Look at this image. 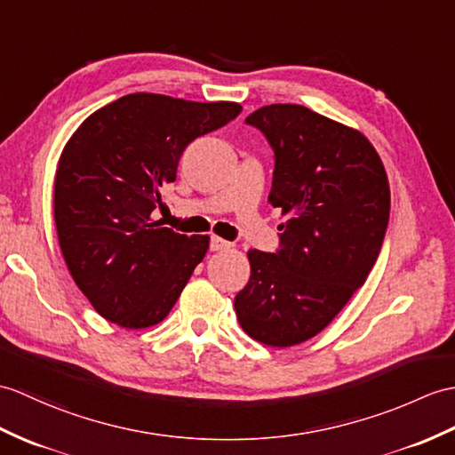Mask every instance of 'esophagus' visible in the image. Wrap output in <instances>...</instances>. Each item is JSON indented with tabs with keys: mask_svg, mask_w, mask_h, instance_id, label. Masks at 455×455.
<instances>
[{
	"mask_svg": "<svg viewBox=\"0 0 455 455\" xmlns=\"http://www.w3.org/2000/svg\"><path fill=\"white\" fill-rule=\"evenodd\" d=\"M211 251H220V250H228L232 244L227 240H223L220 236H211Z\"/></svg>",
	"mask_w": 455,
	"mask_h": 455,
	"instance_id": "obj_1",
	"label": "esophagus"
}]
</instances>
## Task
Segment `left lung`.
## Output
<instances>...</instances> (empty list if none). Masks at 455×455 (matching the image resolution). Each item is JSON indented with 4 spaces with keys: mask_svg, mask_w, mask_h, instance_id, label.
Listing matches in <instances>:
<instances>
[{
    "mask_svg": "<svg viewBox=\"0 0 455 455\" xmlns=\"http://www.w3.org/2000/svg\"><path fill=\"white\" fill-rule=\"evenodd\" d=\"M246 124L275 151L267 202L287 220L281 250H250L251 275L235 299L251 339L292 347L331 323L374 267L389 219V182L374 145L300 104H269Z\"/></svg>",
    "mask_w": 455,
    "mask_h": 455,
    "instance_id": "1",
    "label": "left lung"
}]
</instances>
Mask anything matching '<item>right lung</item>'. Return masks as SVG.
Segmentation results:
<instances>
[{"label":"right lung","mask_w":455,"mask_h":455,"mask_svg":"<svg viewBox=\"0 0 455 455\" xmlns=\"http://www.w3.org/2000/svg\"><path fill=\"white\" fill-rule=\"evenodd\" d=\"M240 112L238 102L133 92L92 112L69 137L54 176L58 242L102 318L143 330L172 310L209 236L178 235L151 213L186 147Z\"/></svg>","instance_id":"right-lung-1"}]
</instances>
